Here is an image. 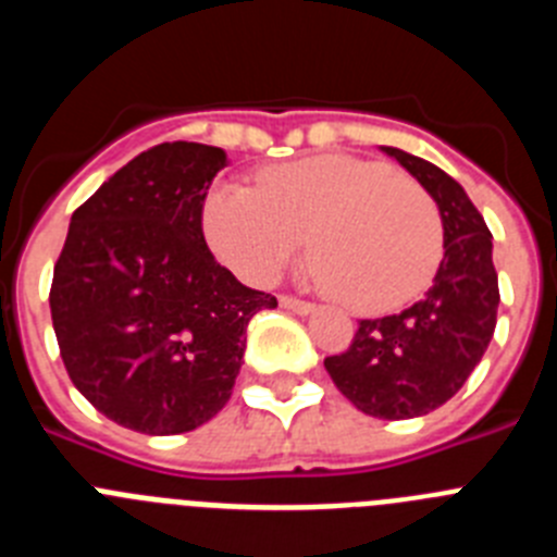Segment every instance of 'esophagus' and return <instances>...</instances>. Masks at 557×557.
<instances>
[{"mask_svg":"<svg viewBox=\"0 0 557 557\" xmlns=\"http://www.w3.org/2000/svg\"><path fill=\"white\" fill-rule=\"evenodd\" d=\"M278 304H282L284 309H293V312H298V314H307L314 309L312 301H301V298H295V295H282V298H278Z\"/></svg>","mask_w":557,"mask_h":557,"instance_id":"esophagus-1","label":"esophagus"}]
</instances>
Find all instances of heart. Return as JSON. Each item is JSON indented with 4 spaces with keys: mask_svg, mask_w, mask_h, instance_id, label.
Listing matches in <instances>:
<instances>
[{
    "mask_svg": "<svg viewBox=\"0 0 557 557\" xmlns=\"http://www.w3.org/2000/svg\"><path fill=\"white\" fill-rule=\"evenodd\" d=\"M214 253L253 284L275 282L312 236L329 293L354 312H391L435 275L444 223L430 191L382 161L314 156L273 166L259 186L223 181L206 195Z\"/></svg>",
    "mask_w": 557,
    "mask_h": 557,
    "instance_id": "b5f03b06",
    "label": "heart"
}]
</instances>
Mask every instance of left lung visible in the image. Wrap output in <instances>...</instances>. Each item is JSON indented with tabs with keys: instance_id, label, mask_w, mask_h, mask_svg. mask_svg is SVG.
I'll list each match as a JSON object with an SVG mask.
<instances>
[{
	"instance_id": "obj_1",
	"label": "left lung",
	"mask_w": 557,
	"mask_h": 557,
	"mask_svg": "<svg viewBox=\"0 0 557 557\" xmlns=\"http://www.w3.org/2000/svg\"><path fill=\"white\" fill-rule=\"evenodd\" d=\"M435 198L444 220V259L421 301L359 321L351 346L323 359L357 410L416 418L446 405L488 348L499 309L491 231L451 175L398 147H382Z\"/></svg>"
}]
</instances>
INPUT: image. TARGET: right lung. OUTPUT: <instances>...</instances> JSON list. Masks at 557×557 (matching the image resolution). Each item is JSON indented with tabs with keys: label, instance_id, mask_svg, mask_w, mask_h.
<instances>
[{
	"label": "right lung",
	"instance_id": "1",
	"mask_svg": "<svg viewBox=\"0 0 557 557\" xmlns=\"http://www.w3.org/2000/svg\"><path fill=\"white\" fill-rule=\"evenodd\" d=\"M228 156L164 141L72 214L49 309L69 379L106 418L145 435L198 430L225 407L245 329L278 307L211 256L203 203Z\"/></svg>",
	"mask_w": 557,
	"mask_h": 557
}]
</instances>
